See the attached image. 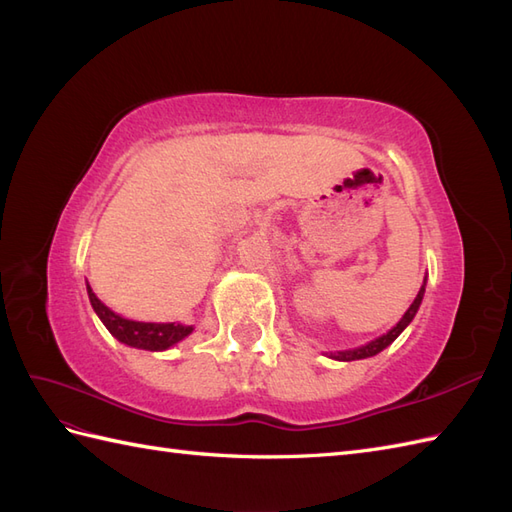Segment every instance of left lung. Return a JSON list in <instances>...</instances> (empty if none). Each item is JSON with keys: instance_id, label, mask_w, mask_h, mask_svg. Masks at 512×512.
I'll return each instance as SVG.
<instances>
[{"instance_id": "1", "label": "left lung", "mask_w": 512, "mask_h": 512, "mask_svg": "<svg viewBox=\"0 0 512 512\" xmlns=\"http://www.w3.org/2000/svg\"><path fill=\"white\" fill-rule=\"evenodd\" d=\"M423 294H425V284L421 286V290H418L416 299H414V303L410 305L408 312L404 314V318H401V320L397 322V327H393L389 333L382 335V337H378V339H374V342H369V344H365V346H361V348H356V350H344V352L331 354L333 359H337V361H356V359H367V356H374V354H378L380 350H384V348L389 346V344H393L395 339H397V335H399L401 331H404V329L408 327V324L412 322V318L416 316V312H418V305H421V301H423Z\"/></svg>"}]
</instances>
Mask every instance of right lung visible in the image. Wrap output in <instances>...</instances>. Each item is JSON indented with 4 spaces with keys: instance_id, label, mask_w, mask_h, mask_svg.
I'll use <instances>...</instances> for the list:
<instances>
[{
    "instance_id": "add662e5",
    "label": "right lung",
    "mask_w": 512,
    "mask_h": 512,
    "mask_svg": "<svg viewBox=\"0 0 512 512\" xmlns=\"http://www.w3.org/2000/svg\"><path fill=\"white\" fill-rule=\"evenodd\" d=\"M87 294H89L91 307L96 309V314L104 322L108 333L117 337L121 344H128L132 348H143V350H166L192 333V327H183V324H175V322L156 324V322L126 320L117 316L115 312H111V309L96 297L94 290L89 286H87Z\"/></svg>"
}]
</instances>
